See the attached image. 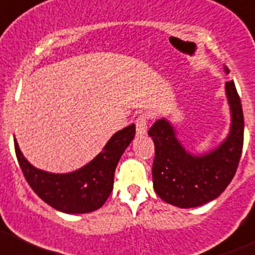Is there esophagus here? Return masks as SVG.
<instances>
[{
    "label": "esophagus",
    "instance_id": "esophagus-1",
    "mask_svg": "<svg viewBox=\"0 0 255 255\" xmlns=\"http://www.w3.org/2000/svg\"><path fill=\"white\" fill-rule=\"evenodd\" d=\"M135 130L138 135L147 134L148 130V116L142 115L135 120Z\"/></svg>",
    "mask_w": 255,
    "mask_h": 255
}]
</instances>
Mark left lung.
Here are the masks:
<instances>
[{"instance_id": "left-lung-1", "label": "left lung", "mask_w": 255, "mask_h": 255, "mask_svg": "<svg viewBox=\"0 0 255 255\" xmlns=\"http://www.w3.org/2000/svg\"><path fill=\"white\" fill-rule=\"evenodd\" d=\"M226 73L229 70L224 67ZM231 128L226 139L209 152L193 154L177 138L174 127L160 118L148 130L154 142L153 187L167 203L194 208L218 198L233 179L243 149L244 117L233 81L226 83Z\"/></svg>"}]
</instances>
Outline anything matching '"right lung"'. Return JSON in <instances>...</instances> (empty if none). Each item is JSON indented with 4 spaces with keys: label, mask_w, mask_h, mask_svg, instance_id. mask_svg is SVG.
<instances>
[{
    "label": "right lung",
    "mask_w": 255,
    "mask_h": 255,
    "mask_svg": "<svg viewBox=\"0 0 255 255\" xmlns=\"http://www.w3.org/2000/svg\"><path fill=\"white\" fill-rule=\"evenodd\" d=\"M134 134V125L118 130L90 163L70 173H51L32 165L22 154L16 138L14 150L24 178L42 201L63 213L82 214L97 211L107 201L116 167Z\"/></svg>",
    "instance_id": "obj_1"
}]
</instances>
